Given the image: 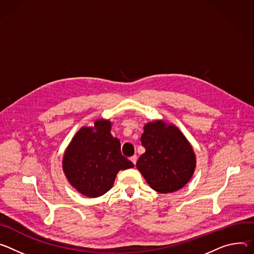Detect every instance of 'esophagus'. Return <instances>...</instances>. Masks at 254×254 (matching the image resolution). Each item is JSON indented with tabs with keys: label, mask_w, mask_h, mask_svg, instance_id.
Here are the masks:
<instances>
[{
	"label": "esophagus",
	"mask_w": 254,
	"mask_h": 254,
	"mask_svg": "<svg viewBox=\"0 0 254 254\" xmlns=\"http://www.w3.org/2000/svg\"><path fill=\"white\" fill-rule=\"evenodd\" d=\"M130 160L133 162V164H136V161H137V156L136 155H133L130 157Z\"/></svg>",
	"instance_id": "esophagus-1"
}]
</instances>
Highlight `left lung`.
Masks as SVG:
<instances>
[{
	"label": "left lung",
	"instance_id": "1",
	"mask_svg": "<svg viewBox=\"0 0 254 254\" xmlns=\"http://www.w3.org/2000/svg\"><path fill=\"white\" fill-rule=\"evenodd\" d=\"M143 129L141 143L145 152L137 160V170L149 187L160 193L181 190L195 170L192 146L173 123L156 120L146 123Z\"/></svg>",
	"mask_w": 254,
	"mask_h": 254
}]
</instances>
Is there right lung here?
<instances>
[{"label":"right lung","mask_w":254,"mask_h":254,"mask_svg":"<svg viewBox=\"0 0 254 254\" xmlns=\"http://www.w3.org/2000/svg\"><path fill=\"white\" fill-rule=\"evenodd\" d=\"M111 128V121L106 119L81 127L64 154L63 170L68 183L88 198L106 193L120 171L134 166L122 155L120 140L112 136Z\"/></svg>","instance_id":"right-lung-1"}]
</instances>
